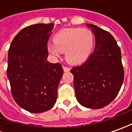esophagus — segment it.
<instances>
[{
    "mask_svg": "<svg viewBox=\"0 0 132 132\" xmlns=\"http://www.w3.org/2000/svg\"><path fill=\"white\" fill-rule=\"evenodd\" d=\"M63 69L64 72H67L70 71V68L68 67V66H63Z\"/></svg>",
    "mask_w": 132,
    "mask_h": 132,
    "instance_id": "34e87169",
    "label": "esophagus"
}]
</instances>
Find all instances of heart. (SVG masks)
Listing matches in <instances>:
<instances>
[{"mask_svg": "<svg viewBox=\"0 0 132 132\" xmlns=\"http://www.w3.org/2000/svg\"><path fill=\"white\" fill-rule=\"evenodd\" d=\"M53 42L47 44V50L54 57H59L65 52L66 59L70 63H80L91 54L94 37L88 29L68 28L58 32Z\"/></svg>", "mask_w": 132, "mask_h": 132, "instance_id": "1", "label": "heart"}]
</instances>
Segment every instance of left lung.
I'll use <instances>...</instances> for the list:
<instances>
[{
	"label": "left lung",
	"mask_w": 132,
	"mask_h": 132,
	"mask_svg": "<svg viewBox=\"0 0 132 132\" xmlns=\"http://www.w3.org/2000/svg\"><path fill=\"white\" fill-rule=\"evenodd\" d=\"M95 38L94 52L88 59L71 70L74 76L78 102L90 109H100L113 100L124 81L121 51L110 33L87 24Z\"/></svg>",
	"instance_id": "obj_1"
}]
</instances>
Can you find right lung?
I'll list each match as a JSON object with an SVG mask.
<instances>
[{
	"mask_svg": "<svg viewBox=\"0 0 132 132\" xmlns=\"http://www.w3.org/2000/svg\"><path fill=\"white\" fill-rule=\"evenodd\" d=\"M54 25L24 27L14 37L8 50L7 76L13 99L32 113L44 112L54 105L63 76L60 63L46 60L47 42Z\"/></svg>",
	"mask_w": 132,
	"mask_h": 132,
	"instance_id": "obj_1",
	"label": "right lung"
}]
</instances>
